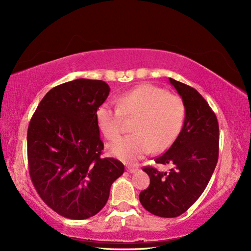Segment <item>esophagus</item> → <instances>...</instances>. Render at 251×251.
I'll use <instances>...</instances> for the list:
<instances>
[{
	"mask_svg": "<svg viewBox=\"0 0 251 251\" xmlns=\"http://www.w3.org/2000/svg\"><path fill=\"white\" fill-rule=\"evenodd\" d=\"M126 171L128 174H134L135 172H137V169L135 168H126Z\"/></svg>",
	"mask_w": 251,
	"mask_h": 251,
	"instance_id": "34e87169",
	"label": "esophagus"
}]
</instances>
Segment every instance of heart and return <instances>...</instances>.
<instances>
[{
    "instance_id": "b5f03b06",
    "label": "heart",
    "mask_w": 251,
    "mask_h": 251,
    "mask_svg": "<svg viewBox=\"0 0 251 251\" xmlns=\"http://www.w3.org/2000/svg\"><path fill=\"white\" fill-rule=\"evenodd\" d=\"M118 105L103 102L96 110V123L105 138L123 132L125 116L135 118L132 135L113 141L109 153L126 162H135L151 153L168 149L177 138L184 118L181 98L154 85H141L121 95Z\"/></svg>"
}]
</instances>
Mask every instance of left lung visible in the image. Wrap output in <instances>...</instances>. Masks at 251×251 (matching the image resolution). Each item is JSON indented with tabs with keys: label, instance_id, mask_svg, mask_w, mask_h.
<instances>
[{
	"label": "left lung",
	"instance_id": "left-lung-1",
	"mask_svg": "<svg viewBox=\"0 0 251 251\" xmlns=\"http://www.w3.org/2000/svg\"><path fill=\"white\" fill-rule=\"evenodd\" d=\"M185 109L182 130L171 148L155 159L170 164L169 172L147 166L150 186L139 195L151 214L175 218L185 212L207 186L219 157V125L216 114L196 89L169 78Z\"/></svg>",
	"mask_w": 251,
	"mask_h": 251
}]
</instances>
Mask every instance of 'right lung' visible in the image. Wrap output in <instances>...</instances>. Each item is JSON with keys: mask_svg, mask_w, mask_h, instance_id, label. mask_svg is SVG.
Masks as SVG:
<instances>
[{"mask_svg": "<svg viewBox=\"0 0 251 251\" xmlns=\"http://www.w3.org/2000/svg\"><path fill=\"white\" fill-rule=\"evenodd\" d=\"M110 87L78 78L51 89L30 120L27 133L29 174L43 201L58 215L83 220L107 203L125 166L100 158L103 143L96 110Z\"/></svg>", "mask_w": 251, "mask_h": 251, "instance_id": "1", "label": "right lung"}]
</instances>
